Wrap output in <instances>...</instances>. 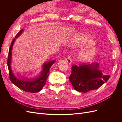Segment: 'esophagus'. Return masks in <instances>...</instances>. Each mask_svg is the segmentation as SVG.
Here are the masks:
<instances>
[{
    "mask_svg": "<svg viewBox=\"0 0 122 122\" xmlns=\"http://www.w3.org/2000/svg\"><path fill=\"white\" fill-rule=\"evenodd\" d=\"M66 61H67L69 65H71L72 63V60H71V57L70 56H69L67 58H66Z\"/></svg>",
    "mask_w": 122,
    "mask_h": 122,
    "instance_id": "1",
    "label": "esophagus"
}]
</instances>
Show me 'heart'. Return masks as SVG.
I'll use <instances>...</instances> for the list:
<instances>
[{"label": "heart", "mask_w": 122, "mask_h": 122, "mask_svg": "<svg viewBox=\"0 0 122 122\" xmlns=\"http://www.w3.org/2000/svg\"><path fill=\"white\" fill-rule=\"evenodd\" d=\"M95 41L89 36L83 33H76L72 36L70 44L74 48H80L85 46L93 45ZM98 52V47L92 46L81 49L77 53V58L79 61H86L94 58Z\"/></svg>", "instance_id": "1"}]
</instances>
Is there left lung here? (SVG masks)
<instances>
[{
  "instance_id": "obj_1",
  "label": "left lung",
  "mask_w": 122,
  "mask_h": 122,
  "mask_svg": "<svg viewBox=\"0 0 122 122\" xmlns=\"http://www.w3.org/2000/svg\"><path fill=\"white\" fill-rule=\"evenodd\" d=\"M110 76L103 75L97 62L89 65L83 64L79 66H72L69 80L77 91L82 93L96 90L105 83Z\"/></svg>"
}]
</instances>
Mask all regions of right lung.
<instances>
[{
    "label": "right lung",
    "mask_w": 122,
    "mask_h": 122,
    "mask_svg": "<svg viewBox=\"0 0 122 122\" xmlns=\"http://www.w3.org/2000/svg\"><path fill=\"white\" fill-rule=\"evenodd\" d=\"M24 31L22 29L15 36V38L13 39L11 43L9 51V55L8 58V67L9 71L10 79L14 84L20 89L27 92L30 93H36L41 91L42 88L44 86L46 82V80L49 74V69L50 67L55 61H50L47 62H44L43 65L42 70L38 77L33 78H24L17 77L14 74L11 68V60L12 57V48L13 44L16 39L19 37Z\"/></svg>",
    "instance_id": "obj_1"
}]
</instances>
